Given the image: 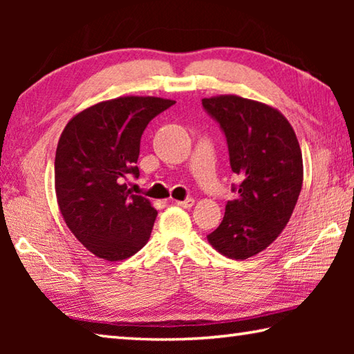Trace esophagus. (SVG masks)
<instances>
[{"label":"esophagus","mask_w":354,"mask_h":354,"mask_svg":"<svg viewBox=\"0 0 354 354\" xmlns=\"http://www.w3.org/2000/svg\"><path fill=\"white\" fill-rule=\"evenodd\" d=\"M194 198H185L184 201H176V205L179 207H184V209H190L192 206H194Z\"/></svg>","instance_id":"esophagus-1"}]
</instances>
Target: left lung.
Wrapping results in <instances>:
<instances>
[{
  "mask_svg": "<svg viewBox=\"0 0 354 354\" xmlns=\"http://www.w3.org/2000/svg\"><path fill=\"white\" fill-rule=\"evenodd\" d=\"M203 107L223 129L236 200L207 236L231 259H248L277 241L290 220L303 185V158L295 131L278 109L237 95L203 98Z\"/></svg>",
  "mask_w": 354,
  "mask_h": 354,
  "instance_id": "obj_1",
  "label": "left lung"
}]
</instances>
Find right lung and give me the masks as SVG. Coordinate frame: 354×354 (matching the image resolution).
I'll return each instance as SVG.
<instances>
[{
  "label": "right lung",
  "instance_id": "obj_1",
  "mask_svg": "<svg viewBox=\"0 0 354 354\" xmlns=\"http://www.w3.org/2000/svg\"><path fill=\"white\" fill-rule=\"evenodd\" d=\"M175 104L158 97L101 101L70 120L57 143L55 187L65 223L104 261L136 254L151 236L158 211L127 187L147 124Z\"/></svg>",
  "mask_w": 354,
  "mask_h": 354
}]
</instances>
